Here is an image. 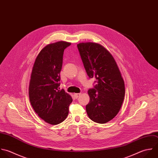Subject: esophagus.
Masks as SVG:
<instances>
[{"mask_svg": "<svg viewBox=\"0 0 158 158\" xmlns=\"http://www.w3.org/2000/svg\"><path fill=\"white\" fill-rule=\"evenodd\" d=\"M81 95V93H77V94H74V97H75V98H77L80 95Z\"/></svg>", "mask_w": 158, "mask_h": 158, "instance_id": "34e87169", "label": "esophagus"}]
</instances>
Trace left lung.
<instances>
[{"instance_id": "obj_1", "label": "left lung", "mask_w": 158, "mask_h": 158, "mask_svg": "<svg viewBox=\"0 0 158 158\" xmlns=\"http://www.w3.org/2000/svg\"><path fill=\"white\" fill-rule=\"evenodd\" d=\"M77 48L89 78H95L93 89L88 90L90 102L86 111L93 121L104 124L119 113L125 95L124 82L111 53L93 42L80 43Z\"/></svg>"}]
</instances>
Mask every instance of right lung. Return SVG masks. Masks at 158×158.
<instances>
[{"instance_id":"obj_1","label":"right lung","mask_w":158,"mask_h":158,"mask_svg":"<svg viewBox=\"0 0 158 158\" xmlns=\"http://www.w3.org/2000/svg\"><path fill=\"white\" fill-rule=\"evenodd\" d=\"M70 45L60 41L45 46L37 55L31 75V104L42 119L52 125L64 121L73 102L71 97L59 87L63 52Z\"/></svg>"}]
</instances>
